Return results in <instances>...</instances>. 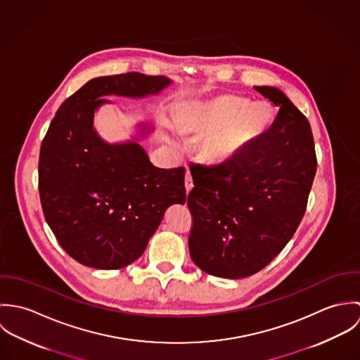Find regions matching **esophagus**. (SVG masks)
Here are the masks:
<instances>
[{"instance_id": "34e87169", "label": "esophagus", "mask_w": 360, "mask_h": 360, "mask_svg": "<svg viewBox=\"0 0 360 360\" xmlns=\"http://www.w3.org/2000/svg\"><path fill=\"white\" fill-rule=\"evenodd\" d=\"M184 186H186V193L188 194L191 190H193V179H191V174H190V172L187 170L186 172V180H184Z\"/></svg>"}]
</instances>
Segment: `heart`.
Segmentation results:
<instances>
[{
  "label": "heart",
  "mask_w": 360,
  "mask_h": 360,
  "mask_svg": "<svg viewBox=\"0 0 360 360\" xmlns=\"http://www.w3.org/2000/svg\"><path fill=\"white\" fill-rule=\"evenodd\" d=\"M273 109L267 103H250L236 96H219L209 101L181 103L174 126L163 119L166 141L177 147V133L202 134L201 155L209 163L220 165L241 154L270 127Z\"/></svg>",
  "instance_id": "obj_1"
}]
</instances>
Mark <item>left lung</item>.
I'll return each instance as SVG.
<instances>
[{"label":"left lung","mask_w":360,"mask_h":360,"mask_svg":"<svg viewBox=\"0 0 360 360\" xmlns=\"http://www.w3.org/2000/svg\"><path fill=\"white\" fill-rule=\"evenodd\" d=\"M255 90L280 108L270 129L226 163L191 167L190 255L223 278L252 276L281 252L304 217L316 174L308 119L280 89Z\"/></svg>","instance_id":"8db88e82"}]
</instances>
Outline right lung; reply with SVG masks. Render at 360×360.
I'll list each match as a JSON object with an SVG mask.
<instances>
[{"instance_id":"obj_1","label":"right lung","mask_w":360,"mask_h":360,"mask_svg":"<svg viewBox=\"0 0 360 360\" xmlns=\"http://www.w3.org/2000/svg\"><path fill=\"white\" fill-rule=\"evenodd\" d=\"M173 83L131 72L87 82L62 103L43 140L39 190L59 245L79 263L122 269L141 257L169 206L186 202L184 169L154 166L140 141L154 127L141 120L131 140L108 143L96 129L106 97L140 100Z\"/></svg>"}]
</instances>
